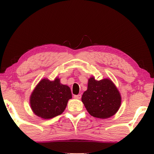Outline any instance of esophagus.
I'll return each instance as SVG.
<instances>
[{
    "mask_svg": "<svg viewBox=\"0 0 154 154\" xmlns=\"http://www.w3.org/2000/svg\"><path fill=\"white\" fill-rule=\"evenodd\" d=\"M74 98L77 99V100H80L81 98V94H77V95H74Z\"/></svg>",
    "mask_w": 154,
    "mask_h": 154,
    "instance_id": "esophagus-1",
    "label": "esophagus"
}]
</instances>
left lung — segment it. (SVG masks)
I'll return each mask as SVG.
<instances>
[{
    "label": "left lung",
    "instance_id": "1",
    "mask_svg": "<svg viewBox=\"0 0 154 154\" xmlns=\"http://www.w3.org/2000/svg\"><path fill=\"white\" fill-rule=\"evenodd\" d=\"M85 109L92 116L101 119H109L121 106V94L110 79L97 81L94 76L88 79V89L81 98Z\"/></svg>",
    "mask_w": 154,
    "mask_h": 154
}]
</instances>
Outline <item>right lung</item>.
<instances>
[{"instance_id":"obj_1","label":"right lung","mask_w":154,"mask_h":154,"mask_svg":"<svg viewBox=\"0 0 154 154\" xmlns=\"http://www.w3.org/2000/svg\"><path fill=\"white\" fill-rule=\"evenodd\" d=\"M71 98L70 88L61 83L59 78L54 81L43 79L33 90L29 103L35 115L50 119L62 114Z\"/></svg>"}]
</instances>
